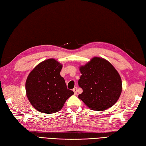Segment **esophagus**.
I'll list each match as a JSON object with an SVG mask.
<instances>
[{
	"instance_id": "34e87169",
	"label": "esophagus",
	"mask_w": 146,
	"mask_h": 146,
	"mask_svg": "<svg viewBox=\"0 0 146 146\" xmlns=\"http://www.w3.org/2000/svg\"><path fill=\"white\" fill-rule=\"evenodd\" d=\"M73 91L74 92V94H77V88L76 87H74L73 89Z\"/></svg>"
}]
</instances>
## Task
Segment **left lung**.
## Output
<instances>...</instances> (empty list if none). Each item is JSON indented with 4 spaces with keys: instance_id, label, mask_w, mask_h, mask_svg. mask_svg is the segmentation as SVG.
<instances>
[{
    "instance_id": "1",
    "label": "left lung",
    "mask_w": 146,
    "mask_h": 146,
    "mask_svg": "<svg viewBox=\"0 0 146 146\" xmlns=\"http://www.w3.org/2000/svg\"><path fill=\"white\" fill-rule=\"evenodd\" d=\"M78 85L83 92L78 96L92 110H106L117 102L122 91L119 73L111 63L100 57L92 58L80 68Z\"/></svg>"
}]
</instances>
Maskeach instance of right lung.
I'll return each instance as SVG.
<instances>
[{
    "label": "right lung",
    "instance_id": "obj_1",
    "mask_svg": "<svg viewBox=\"0 0 146 146\" xmlns=\"http://www.w3.org/2000/svg\"><path fill=\"white\" fill-rule=\"evenodd\" d=\"M62 65L54 58L39 63L29 74L26 92L29 102L40 112L53 113L60 110L74 92L66 88L60 74Z\"/></svg>",
    "mask_w": 146,
    "mask_h": 146
}]
</instances>
